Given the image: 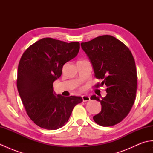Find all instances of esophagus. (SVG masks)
<instances>
[{"label": "esophagus", "mask_w": 153, "mask_h": 153, "mask_svg": "<svg viewBox=\"0 0 153 153\" xmlns=\"http://www.w3.org/2000/svg\"><path fill=\"white\" fill-rule=\"evenodd\" d=\"M82 99L83 102H87L89 101L90 100V97L88 95H83L82 96Z\"/></svg>", "instance_id": "obj_1"}]
</instances>
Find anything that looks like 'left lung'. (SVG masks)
Instances as JSON below:
<instances>
[{
	"instance_id": "1",
	"label": "left lung",
	"mask_w": 153,
	"mask_h": 153,
	"mask_svg": "<svg viewBox=\"0 0 153 153\" xmlns=\"http://www.w3.org/2000/svg\"><path fill=\"white\" fill-rule=\"evenodd\" d=\"M93 65L95 76L101 79L97 87L106 85V97L91 99L101 104V111L93 116L97 124L116 125L128 116L134 105L137 92V70L128 47L111 35H102L81 43Z\"/></svg>"
}]
</instances>
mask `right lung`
Listing matches in <instances>:
<instances>
[{"instance_id":"1","label":"right lung","mask_w":153,"mask_h":153,"mask_svg":"<svg viewBox=\"0 0 153 153\" xmlns=\"http://www.w3.org/2000/svg\"><path fill=\"white\" fill-rule=\"evenodd\" d=\"M79 42L66 43L43 38L22 54L18 68L17 88L29 117L40 128L54 130L64 126L81 97L56 96L53 83L64 64L76 57Z\"/></svg>"}]
</instances>
